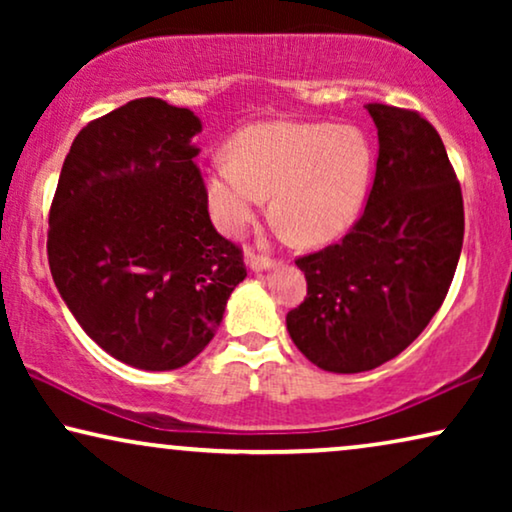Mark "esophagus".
I'll return each mask as SVG.
<instances>
[{
    "label": "esophagus",
    "mask_w": 512,
    "mask_h": 512,
    "mask_svg": "<svg viewBox=\"0 0 512 512\" xmlns=\"http://www.w3.org/2000/svg\"><path fill=\"white\" fill-rule=\"evenodd\" d=\"M247 268H249L251 272L275 270V268H277V261H272V258H263V256H254V254H249V256H247Z\"/></svg>",
    "instance_id": "1"
}]
</instances>
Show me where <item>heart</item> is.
<instances>
[{
  "label": "heart",
  "instance_id": "obj_1",
  "mask_svg": "<svg viewBox=\"0 0 512 512\" xmlns=\"http://www.w3.org/2000/svg\"><path fill=\"white\" fill-rule=\"evenodd\" d=\"M202 177L212 221L237 235L272 193V212L303 244L338 240L354 226L373 181L375 153L356 125L263 121L226 146Z\"/></svg>",
  "mask_w": 512,
  "mask_h": 512
}]
</instances>
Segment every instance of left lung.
Masks as SVG:
<instances>
[{
  "label": "left lung",
  "mask_w": 512,
  "mask_h": 512,
  "mask_svg": "<svg viewBox=\"0 0 512 512\" xmlns=\"http://www.w3.org/2000/svg\"><path fill=\"white\" fill-rule=\"evenodd\" d=\"M380 156L363 216L340 244L298 258L307 298L293 345L328 373L394 359L443 305L464 244V200L443 139L415 111L366 104Z\"/></svg>",
  "instance_id": "left-lung-1"
}]
</instances>
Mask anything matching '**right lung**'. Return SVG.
Here are the masks:
<instances>
[{"instance_id":"1","label":"right lung","mask_w":512,"mask_h":512,"mask_svg":"<svg viewBox=\"0 0 512 512\" xmlns=\"http://www.w3.org/2000/svg\"><path fill=\"white\" fill-rule=\"evenodd\" d=\"M191 109L139 97L88 123L62 165L48 265L62 300L104 352L177 370L214 338L247 277L209 221Z\"/></svg>"}]
</instances>
